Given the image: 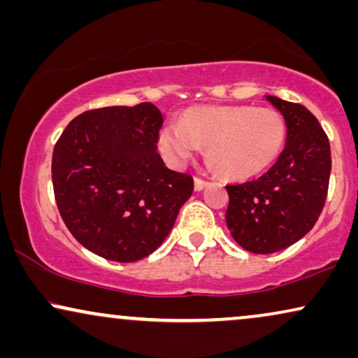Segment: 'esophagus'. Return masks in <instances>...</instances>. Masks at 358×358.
I'll return each instance as SVG.
<instances>
[{
	"mask_svg": "<svg viewBox=\"0 0 358 358\" xmlns=\"http://www.w3.org/2000/svg\"><path fill=\"white\" fill-rule=\"evenodd\" d=\"M208 187V182L201 178H194V192H201V189H205Z\"/></svg>",
	"mask_w": 358,
	"mask_h": 358,
	"instance_id": "esophagus-1",
	"label": "esophagus"
}]
</instances>
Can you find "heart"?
<instances>
[{
    "label": "heart",
    "instance_id": "obj_1",
    "mask_svg": "<svg viewBox=\"0 0 358 358\" xmlns=\"http://www.w3.org/2000/svg\"><path fill=\"white\" fill-rule=\"evenodd\" d=\"M287 125L278 110L252 106H200L185 110L158 134V147L171 165L182 166L206 147L220 175L246 180L273 165L286 142Z\"/></svg>",
    "mask_w": 358,
    "mask_h": 358
}]
</instances>
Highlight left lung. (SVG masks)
Wrapping results in <instances>:
<instances>
[{"mask_svg": "<svg viewBox=\"0 0 358 358\" xmlns=\"http://www.w3.org/2000/svg\"><path fill=\"white\" fill-rule=\"evenodd\" d=\"M287 125L278 162L257 180L228 185L226 226L234 241L255 255L286 250L310 231L327 198L329 138L301 103L266 96Z\"/></svg>", "mask_w": 358, "mask_h": 358, "instance_id": "left-lung-1", "label": "left lung"}]
</instances>
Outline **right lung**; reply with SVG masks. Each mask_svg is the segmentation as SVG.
<instances>
[{
	"mask_svg": "<svg viewBox=\"0 0 358 358\" xmlns=\"http://www.w3.org/2000/svg\"><path fill=\"white\" fill-rule=\"evenodd\" d=\"M164 115L150 102L87 110L52 152L54 196L67 229L108 261L143 259L165 241L193 178L157 152Z\"/></svg>",
	"mask_w": 358,
	"mask_h": 358,
	"instance_id": "1",
	"label": "right lung"
}]
</instances>
